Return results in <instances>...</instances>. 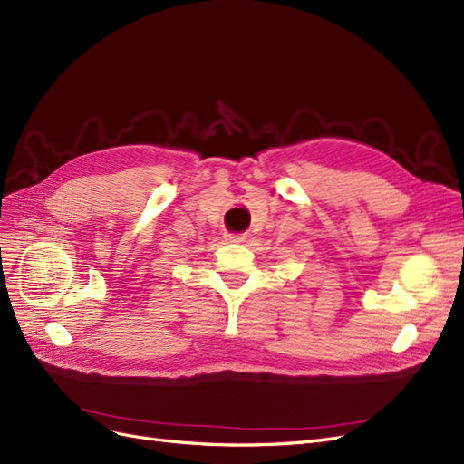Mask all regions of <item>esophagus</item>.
I'll list each match as a JSON object with an SVG mask.
<instances>
[{"label":"esophagus","mask_w":464,"mask_h":464,"mask_svg":"<svg viewBox=\"0 0 464 464\" xmlns=\"http://www.w3.org/2000/svg\"><path fill=\"white\" fill-rule=\"evenodd\" d=\"M227 240H228V242H234V244H240V242L246 240V236H244V234H228Z\"/></svg>","instance_id":"1"}]
</instances>
